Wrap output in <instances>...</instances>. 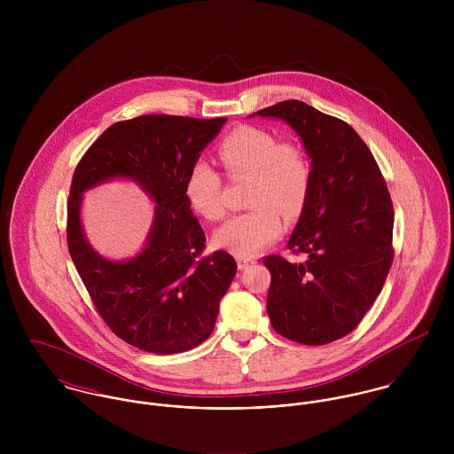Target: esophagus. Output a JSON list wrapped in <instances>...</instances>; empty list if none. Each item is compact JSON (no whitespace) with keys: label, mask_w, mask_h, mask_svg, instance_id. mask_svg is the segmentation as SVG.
Returning <instances> with one entry per match:
<instances>
[{"label":"esophagus","mask_w":454,"mask_h":454,"mask_svg":"<svg viewBox=\"0 0 454 454\" xmlns=\"http://www.w3.org/2000/svg\"><path fill=\"white\" fill-rule=\"evenodd\" d=\"M255 262H257L255 257H241V259H238V265H239V269H247L248 265H252Z\"/></svg>","instance_id":"esophagus-1"}]
</instances>
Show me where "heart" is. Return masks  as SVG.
<instances>
[{
	"mask_svg": "<svg viewBox=\"0 0 454 454\" xmlns=\"http://www.w3.org/2000/svg\"><path fill=\"white\" fill-rule=\"evenodd\" d=\"M216 155L231 180L250 178V209L229 218L213 239L238 257H255L285 232L283 215L295 220L304 211L313 185L311 160L297 141L252 126L231 130ZM184 191L192 211L204 220L225 215L222 178L209 164L197 160L191 166Z\"/></svg>",
	"mask_w": 454,
	"mask_h": 454,
	"instance_id": "b5f03b06",
	"label": "heart"
}]
</instances>
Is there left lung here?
Instances as JSON below:
<instances>
[{
    "label": "left lung",
    "instance_id": "left-lung-1",
    "mask_svg": "<svg viewBox=\"0 0 454 454\" xmlns=\"http://www.w3.org/2000/svg\"><path fill=\"white\" fill-rule=\"evenodd\" d=\"M301 136L313 166L311 194L288 250L304 263L263 257L267 315L283 337L322 346L348 335L380 295L393 262V204L369 146L349 124L288 99L257 112Z\"/></svg>",
    "mask_w": 454,
    "mask_h": 454
}]
</instances>
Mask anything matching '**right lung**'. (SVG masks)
<instances>
[{
	"label": "right lung",
	"mask_w": 454,
	"mask_h": 454,
	"mask_svg": "<svg viewBox=\"0 0 454 454\" xmlns=\"http://www.w3.org/2000/svg\"><path fill=\"white\" fill-rule=\"evenodd\" d=\"M225 122L178 115L122 121L74 168L66 222L69 255L105 324L143 351L173 355L206 340L236 274L231 254L202 255L206 236L184 191L191 166ZM115 176L134 179L158 204L145 250L126 262L96 254L79 225L81 194Z\"/></svg>",
	"instance_id": "1"
}]
</instances>
